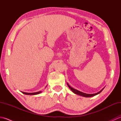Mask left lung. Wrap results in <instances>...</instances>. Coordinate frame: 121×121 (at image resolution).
Returning a JSON list of instances; mask_svg holds the SVG:
<instances>
[{
    "label": "left lung",
    "instance_id": "left-lung-1",
    "mask_svg": "<svg viewBox=\"0 0 121 121\" xmlns=\"http://www.w3.org/2000/svg\"><path fill=\"white\" fill-rule=\"evenodd\" d=\"M67 85H68V87H69V88H70V89L71 90V91H72L73 92H74V94H77V95H79V96L84 97H94V96H96V95L100 94V92H101L102 91H103V89H104V88H102V89L101 90V91H99V92H97V93L92 94H89L84 93V92H83L80 91H78V90H77V89H74V88H72V87H71L70 85H69V84L68 83H67Z\"/></svg>",
    "mask_w": 121,
    "mask_h": 121
}]
</instances>
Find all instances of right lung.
<instances>
[{
	"instance_id": "add662e5",
	"label": "right lung",
	"mask_w": 121,
	"mask_h": 121,
	"mask_svg": "<svg viewBox=\"0 0 121 121\" xmlns=\"http://www.w3.org/2000/svg\"><path fill=\"white\" fill-rule=\"evenodd\" d=\"M47 87V86H46ZM23 94H24L25 95H38V94H40L41 92L42 91H38V92H31V93H29V92H25L23 91H21Z\"/></svg>"
}]
</instances>
